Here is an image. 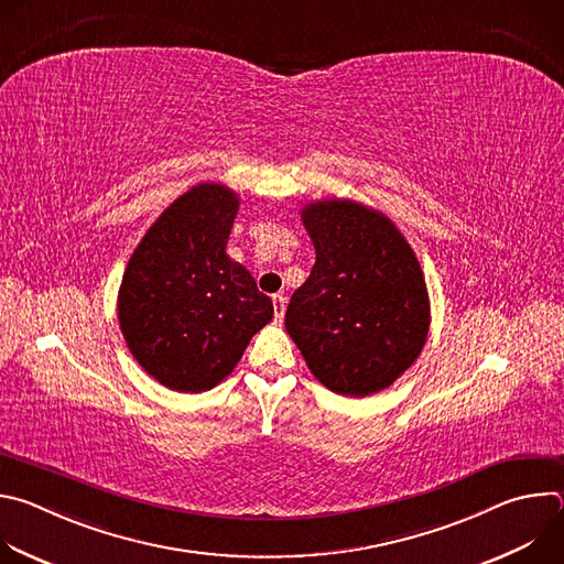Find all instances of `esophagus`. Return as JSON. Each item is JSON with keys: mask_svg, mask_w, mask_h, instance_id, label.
<instances>
[{"mask_svg": "<svg viewBox=\"0 0 564 564\" xmlns=\"http://www.w3.org/2000/svg\"><path fill=\"white\" fill-rule=\"evenodd\" d=\"M272 301H274V318H276L279 324H281V321H283V314H285L288 299H285L283 294H274V296H272Z\"/></svg>", "mask_w": 564, "mask_h": 564, "instance_id": "obj_1", "label": "esophagus"}]
</instances>
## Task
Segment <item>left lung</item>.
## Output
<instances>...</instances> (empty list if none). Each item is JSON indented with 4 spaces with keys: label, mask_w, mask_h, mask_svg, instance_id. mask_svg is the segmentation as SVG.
Listing matches in <instances>:
<instances>
[{
    "label": "left lung",
    "mask_w": 564,
    "mask_h": 564,
    "mask_svg": "<svg viewBox=\"0 0 564 564\" xmlns=\"http://www.w3.org/2000/svg\"><path fill=\"white\" fill-rule=\"evenodd\" d=\"M301 220L316 261L290 299L285 330L333 392H379L413 366L429 337L420 261L394 223L361 203L316 200Z\"/></svg>",
    "instance_id": "1"
}]
</instances>
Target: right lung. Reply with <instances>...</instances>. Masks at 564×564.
I'll use <instances>...</instances> for the list:
<instances>
[{"label": "right lung", "mask_w": 564, "mask_h": 564, "mask_svg": "<svg viewBox=\"0 0 564 564\" xmlns=\"http://www.w3.org/2000/svg\"><path fill=\"white\" fill-rule=\"evenodd\" d=\"M238 196L200 183L147 229L118 292V321L135 361L158 383L203 392L220 383L268 326L274 305L225 252Z\"/></svg>", "instance_id": "add662e5"}]
</instances>
